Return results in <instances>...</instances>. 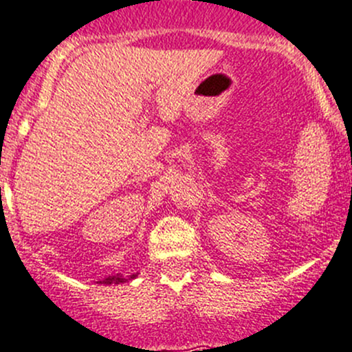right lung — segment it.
<instances>
[{"label":"right lung","instance_id":"right-lung-1","mask_svg":"<svg viewBox=\"0 0 352 352\" xmlns=\"http://www.w3.org/2000/svg\"><path fill=\"white\" fill-rule=\"evenodd\" d=\"M135 276H131V279H133ZM126 279H123V276H111V277H106L104 280H100V284H106V286H109V284H120V283H124Z\"/></svg>","mask_w":352,"mask_h":352}]
</instances>
